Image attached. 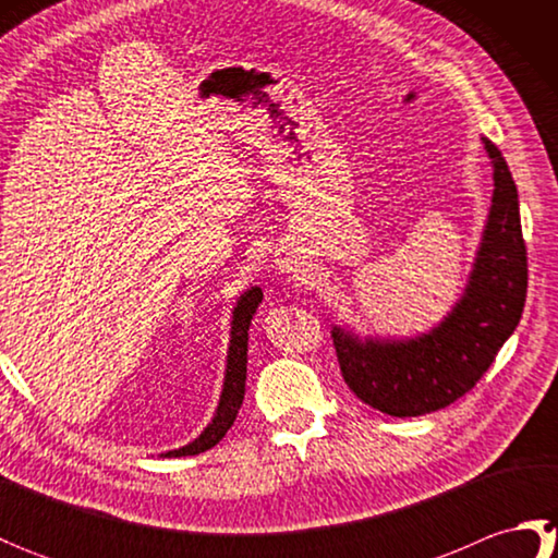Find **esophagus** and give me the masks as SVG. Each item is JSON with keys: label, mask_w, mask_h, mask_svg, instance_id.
I'll use <instances>...</instances> for the list:
<instances>
[{"label": "esophagus", "mask_w": 558, "mask_h": 558, "mask_svg": "<svg viewBox=\"0 0 558 558\" xmlns=\"http://www.w3.org/2000/svg\"><path fill=\"white\" fill-rule=\"evenodd\" d=\"M294 264H298V260H292V258H286V260H280V270H294Z\"/></svg>", "instance_id": "esophagus-1"}]
</instances>
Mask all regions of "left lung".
I'll return each mask as SVG.
<instances>
[{"label": "left lung", "instance_id": "1", "mask_svg": "<svg viewBox=\"0 0 558 558\" xmlns=\"http://www.w3.org/2000/svg\"><path fill=\"white\" fill-rule=\"evenodd\" d=\"M492 206L470 276L450 312L408 338L360 336L333 324V345L350 390L390 417H417L465 396L513 336L525 306L527 256L520 230L518 189L489 138Z\"/></svg>", "mask_w": 558, "mask_h": 558}]
</instances>
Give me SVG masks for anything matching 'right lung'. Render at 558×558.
<instances>
[{"label":"right lung","instance_id":"right-lung-1","mask_svg":"<svg viewBox=\"0 0 558 558\" xmlns=\"http://www.w3.org/2000/svg\"><path fill=\"white\" fill-rule=\"evenodd\" d=\"M264 292L260 288L244 290L234 302L232 322H230V345H228V364H225V378L218 408L213 412V420L201 432L194 441H189L182 448L165 450L162 458H182V456H198L204 450L216 446L220 438L228 434L230 426L236 420V412L242 408L244 400V386H246V348H248V326L258 310Z\"/></svg>","mask_w":558,"mask_h":558}]
</instances>
